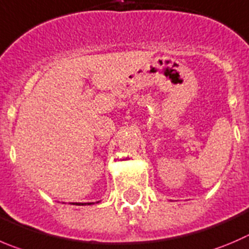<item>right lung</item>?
Here are the masks:
<instances>
[{"instance_id": "1", "label": "right lung", "mask_w": 249, "mask_h": 249, "mask_svg": "<svg viewBox=\"0 0 249 249\" xmlns=\"http://www.w3.org/2000/svg\"><path fill=\"white\" fill-rule=\"evenodd\" d=\"M72 204H74V205H83V204L90 205V204H93V203H72Z\"/></svg>"}]
</instances>
